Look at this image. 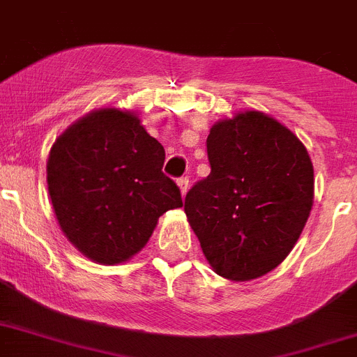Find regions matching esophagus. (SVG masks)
Returning <instances> with one entry per match:
<instances>
[{
  "label": "esophagus",
  "instance_id": "1",
  "mask_svg": "<svg viewBox=\"0 0 357 357\" xmlns=\"http://www.w3.org/2000/svg\"><path fill=\"white\" fill-rule=\"evenodd\" d=\"M176 184H178L182 197H184V195L188 193V190H190V178H188V176H181V178L176 181Z\"/></svg>",
  "mask_w": 357,
  "mask_h": 357
}]
</instances>
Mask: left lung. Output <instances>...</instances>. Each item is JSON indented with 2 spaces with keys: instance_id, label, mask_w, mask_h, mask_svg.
I'll return each mask as SVG.
<instances>
[{
  "instance_id": "8db88e82",
  "label": "left lung",
  "mask_w": 357,
  "mask_h": 357,
  "mask_svg": "<svg viewBox=\"0 0 357 357\" xmlns=\"http://www.w3.org/2000/svg\"><path fill=\"white\" fill-rule=\"evenodd\" d=\"M206 146L211 173L185 195L188 220L220 276L260 278L285 260L305 227L314 197L309 153L260 112L216 123Z\"/></svg>"
}]
</instances>
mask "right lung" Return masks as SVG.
I'll return each mask as SVG.
<instances>
[{"label": "right lung", "mask_w": 357, "mask_h": 357, "mask_svg": "<svg viewBox=\"0 0 357 357\" xmlns=\"http://www.w3.org/2000/svg\"><path fill=\"white\" fill-rule=\"evenodd\" d=\"M162 144L130 112H91L54 142L47 164L52 206L66 238L99 264L141 251L158 216L182 206L162 173Z\"/></svg>", "instance_id": "right-lung-1"}]
</instances>
